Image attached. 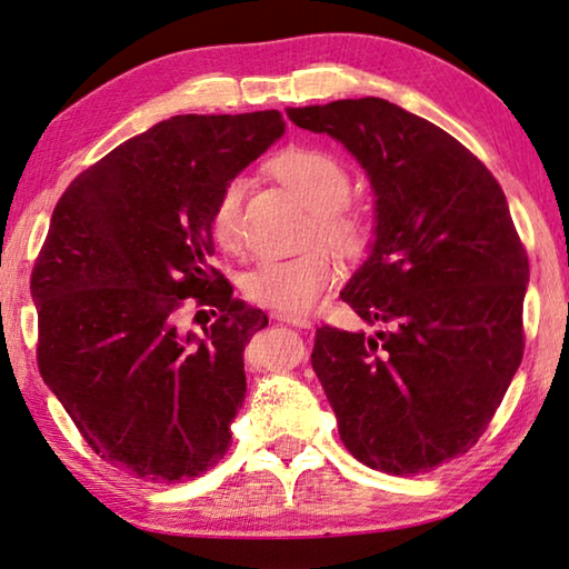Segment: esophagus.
Returning <instances> with one entry per match:
<instances>
[{"mask_svg": "<svg viewBox=\"0 0 569 569\" xmlns=\"http://www.w3.org/2000/svg\"><path fill=\"white\" fill-rule=\"evenodd\" d=\"M277 320L292 325V327H300V330H312V320L305 315H277Z\"/></svg>", "mask_w": 569, "mask_h": 569, "instance_id": "34e87169", "label": "esophagus"}]
</instances>
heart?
I'll return each instance as SVG.
<instances>
[{"mask_svg":"<svg viewBox=\"0 0 569 569\" xmlns=\"http://www.w3.org/2000/svg\"><path fill=\"white\" fill-rule=\"evenodd\" d=\"M272 174L282 187L312 209L310 237H320L345 254L360 252L367 227L360 214L345 204L350 197V172L335 154L317 147H292L272 159ZM242 179H229L209 209V232L224 252L242 247ZM337 259L325 247L295 257H267L242 279L249 302L282 315L310 312L337 279Z\"/></svg>","mask_w":569,"mask_h":569,"instance_id":"obj_1","label":"heart"}]
</instances>
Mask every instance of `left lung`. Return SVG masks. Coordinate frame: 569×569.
I'll return each instance as SVG.
<instances>
[{
  "mask_svg": "<svg viewBox=\"0 0 569 569\" xmlns=\"http://www.w3.org/2000/svg\"><path fill=\"white\" fill-rule=\"evenodd\" d=\"M350 149L375 189V247L342 300L375 337L322 325L312 367L352 457L387 475L470 452L522 362L530 262L480 159L380 97L290 109Z\"/></svg>",
  "mask_w": 569,
  "mask_h": 569,
  "instance_id": "1",
  "label": "left lung"
}]
</instances>
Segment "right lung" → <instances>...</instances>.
Returning a JSON list of instances; mask_svg holds the SVG:
<instances>
[{"instance_id": "1", "label": "right lung", "mask_w": 569, "mask_h": 569, "mask_svg": "<svg viewBox=\"0 0 569 569\" xmlns=\"http://www.w3.org/2000/svg\"><path fill=\"white\" fill-rule=\"evenodd\" d=\"M282 132L277 109L169 117L77 174L52 212L29 279L39 375L84 442L147 482L192 480L232 445L267 315L209 264V209ZM189 301L216 317L202 338L176 327Z\"/></svg>"}]
</instances>
